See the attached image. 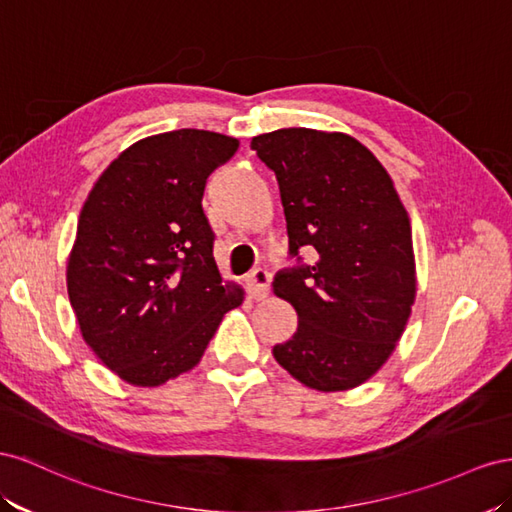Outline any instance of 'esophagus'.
Instances as JSON below:
<instances>
[{
	"mask_svg": "<svg viewBox=\"0 0 512 512\" xmlns=\"http://www.w3.org/2000/svg\"><path fill=\"white\" fill-rule=\"evenodd\" d=\"M248 294L253 300H264L270 294V272L259 268L248 276Z\"/></svg>",
	"mask_w": 512,
	"mask_h": 512,
	"instance_id": "esophagus-1",
	"label": "esophagus"
}]
</instances>
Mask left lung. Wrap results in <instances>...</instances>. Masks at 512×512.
Segmentation results:
<instances>
[{
    "label": "left lung",
    "instance_id": "obj_1",
    "mask_svg": "<svg viewBox=\"0 0 512 512\" xmlns=\"http://www.w3.org/2000/svg\"><path fill=\"white\" fill-rule=\"evenodd\" d=\"M251 148L276 175L289 255L274 294L298 330L272 354L304 386L337 392L367 382L390 358L416 298L412 227L388 171L345 133L281 128ZM300 247L315 250L313 265Z\"/></svg>",
    "mask_w": 512,
    "mask_h": 512
}]
</instances>
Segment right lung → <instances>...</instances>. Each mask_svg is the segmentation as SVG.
I'll return each mask as SVG.
<instances>
[{
  "label": "right lung",
  "mask_w": 512,
  "mask_h": 512,
  "mask_svg": "<svg viewBox=\"0 0 512 512\" xmlns=\"http://www.w3.org/2000/svg\"><path fill=\"white\" fill-rule=\"evenodd\" d=\"M240 141L182 128L145 137L102 171L68 257V298L85 343L133 386L191 371L244 291L221 279L203 214L208 175Z\"/></svg>",
  "instance_id": "1"
}]
</instances>
